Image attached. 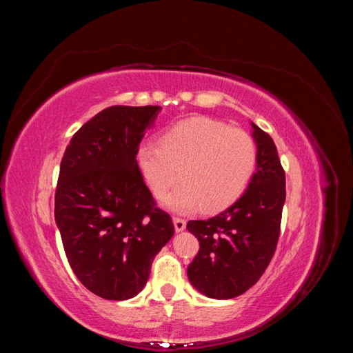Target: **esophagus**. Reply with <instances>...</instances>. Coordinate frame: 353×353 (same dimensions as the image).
Returning <instances> with one entry per match:
<instances>
[{"label": "esophagus", "instance_id": "34e87169", "mask_svg": "<svg viewBox=\"0 0 353 353\" xmlns=\"http://www.w3.org/2000/svg\"><path fill=\"white\" fill-rule=\"evenodd\" d=\"M185 225H187L185 219H183V218H174V227H175V231H176V232L184 231V230H185Z\"/></svg>", "mask_w": 353, "mask_h": 353}]
</instances>
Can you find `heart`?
Wrapping results in <instances>:
<instances>
[{
    "label": "heart",
    "mask_w": 353,
    "mask_h": 353,
    "mask_svg": "<svg viewBox=\"0 0 353 353\" xmlns=\"http://www.w3.org/2000/svg\"><path fill=\"white\" fill-rule=\"evenodd\" d=\"M135 160L156 197H163L179 178L183 181L163 199L166 209L215 212L231 205L249 185L258 165V147L245 131L199 116L168 128L160 145L141 144Z\"/></svg>",
    "instance_id": "heart-1"
}]
</instances>
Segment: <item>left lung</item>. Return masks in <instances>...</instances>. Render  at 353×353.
I'll list each match as a JSON object with an SVG mask.
<instances>
[{
  "label": "left lung",
  "instance_id": "obj_1",
  "mask_svg": "<svg viewBox=\"0 0 353 353\" xmlns=\"http://www.w3.org/2000/svg\"><path fill=\"white\" fill-rule=\"evenodd\" d=\"M250 125L258 165L248 190L216 216L187 223L200 243L188 265V280L212 299H232L248 292L270 265L279 243L285 175L272 138Z\"/></svg>",
  "mask_w": 353,
  "mask_h": 353
}]
</instances>
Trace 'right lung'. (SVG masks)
Segmentation results:
<instances>
[{"label":"right lung","mask_w":353,"mask_h":353,"mask_svg":"<svg viewBox=\"0 0 353 353\" xmlns=\"http://www.w3.org/2000/svg\"><path fill=\"white\" fill-rule=\"evenodd\" d=\"M160 105H112L72 137L60 163L54 218L70 268L108 301L140 293L174 223L156 208L137 150Z\"/></svg>","instance_id":"obj_1"}]
</instances>
